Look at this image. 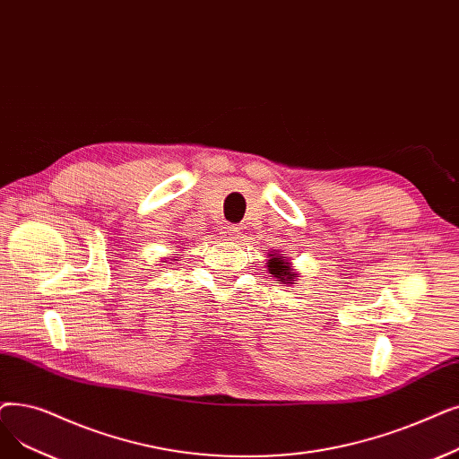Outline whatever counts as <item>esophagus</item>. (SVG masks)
Returning <instances> with one entry per match:
<instances>
[{
	"mask_svg": "<svg viewBox=\"0 0 459 459\" xmlns=\"http://www.w3.org/2000/svg\"><path fill=\"white\" fill-rule=\"evenodd\" d=\"M221 234L227 238V240H236V238L240 236V227H234V225H225Z\"/></svg>",
	"mask_w": 459,
	"mask_h": 459,
	"instance_id": "1",
	"label": "esophagus"
}]
</instances>
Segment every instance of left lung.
Listing matches in <instances>:
<instances>
[{
    "instance_id": "8db88e82",
    "label": "left lung",
    "mask_w": 459,
    "mask_h": 459,
    "mask_svg": "<svg viewBox=\"0 0 459 459\" xmlns=\"http://www.w3.org/2000/svg\"><path fill=\"white\" fill-rule=\"evenodd\" d=\"M270 256V261L266 263L268 264V270H270V273L277 279V281H283V283H289V285H292L298 277V275L292 268H290V263H289V258L287 256H281V253H272V255H268Z\"/></svg>"
}]
</instances>
